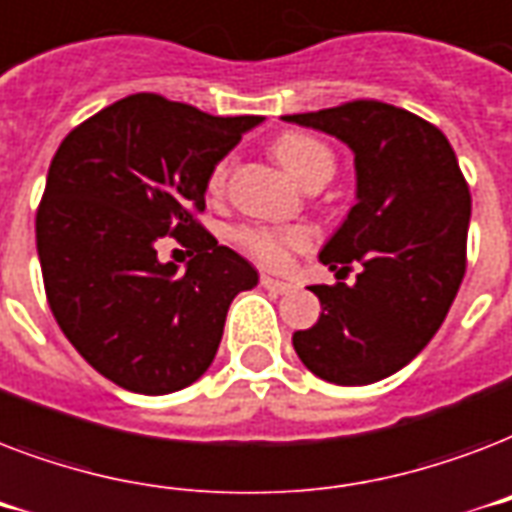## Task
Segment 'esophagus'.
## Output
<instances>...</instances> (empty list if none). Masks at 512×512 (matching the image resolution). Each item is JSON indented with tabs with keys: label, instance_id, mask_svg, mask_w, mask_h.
I'll return each mask as SVG.
<instances>
[{
	"label": "esophagus",
	"instance_id": "esophagus-1",
	"mask_svg": "<svg viewBox=\"0 0 512 512\" xmlns=\"http://www.w3.org/2000/svg\"><path fill=\"white\" fill-rule=\"evenodd\" d=\"M260 284H263L268 292H276V295H287L289 289H292V284H289V281L273 279V276H263V279H260Z\"/></svg>",
	"mask_w": 512,
	"mask_h": 512
}]
</instances>
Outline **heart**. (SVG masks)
<instances>
[{"instance_id":"1","label":"heart","mask_w":512,"mask_h":512,"mask_svg":"<svg viewBox=\"0 0 512 512\" xmlns=\"http://www.w3.org/2000/svg\"><path fill=\"white\" fill-rule=\"evenodd\" d=\"M273 156L297 183L308 185L311 180H329L335 172V156L319 138L305 132H284L273 143ZM231 172V159H220L207 177V191L212 196L223 193L225 180ZM233 239L249 257L268 268H279L289 260L295 249H308L316 239V233L303 225L292 228H271V225H244L233 233Z\"/></svg>"}]
</instances>
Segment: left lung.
<instances>
[{"instance_id":"1","label":"left lung","mask_w":512,"mask_h":512,"mask_svg":"<svg viewBox=\"0 0 512 512\" xmlns=\"http://www.w3.org/2000/svg\"><path fill=\"white\" fill-rule=\"evenodd\" d=\"M353 151L356 204L319 252L329 271L361 265L356 284H316L321 316L295 332L297 356L335 385L404 369L452 308L465 276L470 191L438 127L380 100L281 116Z\"/></svg>"}]
</instances>
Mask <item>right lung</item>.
<instances>
[{
	"mask_svg": "<svg viewBox=\"0 0 512 512\" xmlns=\"http://www.w3.org/2000/svg\"><path fill=\"white\" fill-rule=\"evenodd\" d=\"M263 116H212L138 92L66 135L36 212L44 292L63 335L119 388L164 396L207 372L233 297L257 271L193 212L207 177ZM170 232L197 249L158 260Z\"/></svg>",
	"mask_w": 512,
	"mask_h": 512,
	"instance_id": "add662e5",
	"label": "right lung"
}]
</instances>
